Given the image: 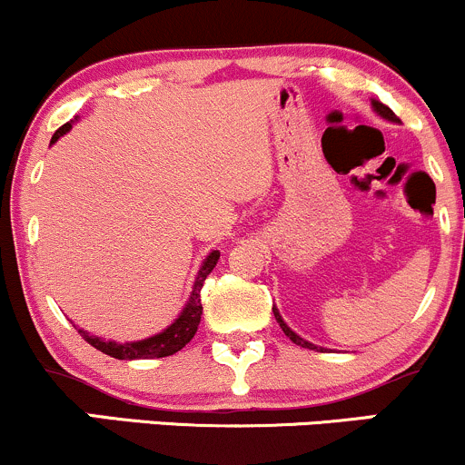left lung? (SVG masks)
<instances>
[{"mask_svg": "<svg viewBox=\"0 0 465 465\" xmlns=\"http://www.w3.org/2000/svg\"><path fill=\"white\" fill-rule=\"evenodd\" d=\"M373 107H375V112H378V114H382V116H384V118L393 120V123H395V120H398V116H395V114H393V112H391V109H389L387 105H382V103L373 101ZM272 312H274V318H276V322H279V325H281V330H283V331H285V336H288V338H290V341H292V342H294V345H301V347H305V349H318L316 345H312V342L302 341V338H301V336H296V333H294V331H292L288 325H285V322H283V318H281V316H279V312H276V307H272ZM321 351H322V349H321Z\"/></svg>", "mask_w": 465, "mask_h": 465, "instance_id": "1", "label": "left lung"}]
</instances>
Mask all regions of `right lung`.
<instances>
[{
	"label": "right lung",
	"mask_w": 465,
	"mask_h": 465,
	"mask_svg": "<svg viewBox=\"0 0 465 465\" xmlns=\"http://www.w3.org/2000/svg\"><path fill=\"white\" fill-rule=\"evenodd\" d=\"M72 123H65L64 127H59L52 135L50 143L54 144L56 140L61 138L65 132H70ZM217 259H219V252L217 250H213L211 254H208L204 263H202L200 272H197V279H195V285H193V294L189 302H186V307L182 310V314L177 316V321L173 322L171 327H166L163 333H158V336H151V338H144V341H138V342H124V345H120V342H112V341H101V338L96 336H90L87 331L78 330L83 338H85L87 342H90L92 347H96L98 351L107 353V356L112 358H118V360H138V358H164V356H173V353L180 351L182 347H186L191 342V338L195 336L197 327H200V321H202V285H204L206 276L213 272V268L217 265Z\"/></svg>",
	"instance_id": "1"
}]
</instances>
